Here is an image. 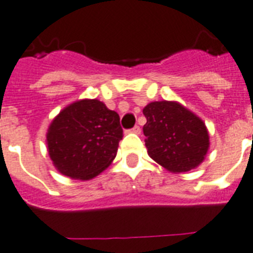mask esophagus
Wrapping results in <instances>:
<instances>
[{"label": "esophagus", "instance_id": "obj_1", "mask_svg": "<svg viewBox=\"0 0 253 253\" xmlns=\"http://www.w3.org/2000/svg\"><path fill=\"white\" fill-rule=\"evenodd\" d=\"M130 132H132V134H140V127L139 126L132 127V128L130 130Z\"/></svg>", "mask_w": 253, "mask_h": 253}]
</instances>
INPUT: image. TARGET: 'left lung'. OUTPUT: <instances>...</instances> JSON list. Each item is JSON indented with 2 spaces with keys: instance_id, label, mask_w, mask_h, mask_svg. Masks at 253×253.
<instances>
[{
  "instance_id": "8db88e82",
  "label": "left lung",
  "mask_w": 253,
  "mask_h": 253,
  "mask_svg": "<svg viewBox=\"0 0 253 253\" xmlns=\"http://www.w3.org/2000/svg\"><path fill=\"white\" fill-rule=\"evenodd\" d=\"M147 154L173 173L187 172L203 163L210 148L206 123L176 101L150 102L143 109Z\"/></svg>"
}]
</instances>
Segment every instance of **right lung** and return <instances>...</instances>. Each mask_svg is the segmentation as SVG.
<instances>
[{"label": "right lung", "mask_w": 253, "mask_h": 253, "mask_svg": "<svg viewBox=\"0 0 253 253\" xmlns=\"http://www.w3.org/2000/svg\"><path fill=\"white\" fill-rule=\"evenodd\" d=\"M122 136L118 114L99 99L86 98L59 111L47 128L46 144L58 172L90 180L111 165Z\"/></svg>", "instance_id": "right-lung-1"}]
</instances>
